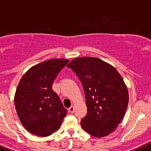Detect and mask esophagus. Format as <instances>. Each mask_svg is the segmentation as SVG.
<instances>
[{"label":"esophagus","instance_id":"esophagus-1","mask_svg":"<svg viewBox=\"0 0 151 151\" xmlns=\"http://www.w3.org/2000/svg\"><path fill=\"white\" fill-rule=\"evenodd\" d=\"M68 110H69V112H70V113H74V111H75V107H74V106H71V107H70V108L68 109Z\"/></svg>","mask_w":151,"mask_h":151}]
</instances>
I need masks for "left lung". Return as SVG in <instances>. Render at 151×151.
Returning a JSON list of instances; mask_svg holds the SVG:
<instances>
[{
	"label": "left lung",
	"mask_w": 151,
	"mask_h": 151,
	"mask_svg": "<svg viewBox=\"0 0 151 151\" xmlns=\"http://www.w3.org/2000/svg\"><path fill=\"white\" fill-rule=\"evenodd\" d=\"M82 84L87 113L81 121L86 132L95 137L110 134L121 122L128 104V92L117 70L102 60L76 58L67 66Z\"/></svg>",
	"instance_id": "left-lung-1"
}]
</instances>
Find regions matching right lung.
Returning a JSON list of instances; mask_svg holds the SVG:
<instances>
[{
  "instance_id": "right-lung-1",
  "label": "right lung",
  "mask_w": 151,
  "mask_h": 151,
  "mask_svg": "<svg viewBox=\"0 0 151 151\" xmlns=\"http://www.w3.org/2000/svg\"><path fill=\"white\" fill-rule=\"evenodd\" d=\"M67 59H51L30 68L20 81L15 96L17 113L24 127L32 134L48 136L58 130L67 114L52 90Z\"/></svg>"
}]
</instances>
